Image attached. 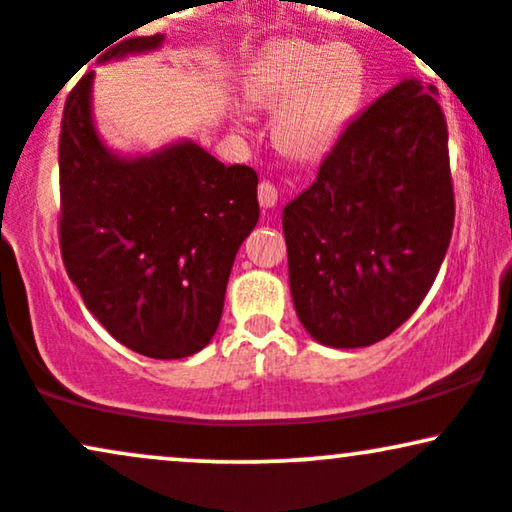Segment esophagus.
<instances>
[{"label":"esophagus","instance_id":"1","mask_svg":"<svg viewBox=\"0 0 512 512\" xmlns=\"http://www.w3.org/2000/svg\"><path fill=\"white\" fill-rule=\"evenodd\" d=\"M257 199H260V204L264 209H272L274 204L279 202V190H276L274 182L262 180L260 187H257Z\"/></svg>","mask_w":512,"mask_h":512}]
</instances>
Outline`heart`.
Wrapping results in <instances>:
<instances>
[{
	"instance_id": "1",
	"label": "heart",
	"mask_w": 512,
	"mask_h": 512,
	"mask_svg": "<svg viewBox=\"0 0 512 512\" xmlns=\"http://www.w3.org/2000/svg\"><path fill=\"white\" fill-rule=\"evenodd\" d=\"M363 88L366 72L354 50L308 40L272 45L245 81L255 108H279L274 142L298 161H315L332 149L356 115Z\"/></svg>"
}]
</instances>
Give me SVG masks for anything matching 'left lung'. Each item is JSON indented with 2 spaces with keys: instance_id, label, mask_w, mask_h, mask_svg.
Here are the masks:
<instances>
[{
  "instance_id": "obj_1",
  "label": "left lung",
  "mask_w": 512,
  "mask_h": 512,
  "mask_svg": "<svg viewBox=\"0 0 512 512\" xmlns=\"http://www.w3.org/2000/svg\"><path fill=\"white\" fill-rule=\"evenodd\" d=\"M436 88L404 79L363 110L308 190L286 204L298 320L313 339L358 349L419 308L448 252V125Z\"/></svg>"
}]
</instances>
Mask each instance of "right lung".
Here are the masks:
<instances>
[{
    "instance_id": "1",
    "label": "right lung",
    "mask_w": 512,
    "mask_h": 512,
    "mask_svg": "<svg viewBox=\"0 0 512 512\" xmlns=\"http://www.w3.org/2000/svg\"><path fill=\"white\" fill-rule=\"evenodd\" d=\"M117 43L101 62L161 48ZM93 72L69 91L60 132V248L86 308L149 358L202 351L219 327L228 276L260 219L257 173L223 166L195 142L117 156L91 115Z\"/></svg>"
}]
</instances>
